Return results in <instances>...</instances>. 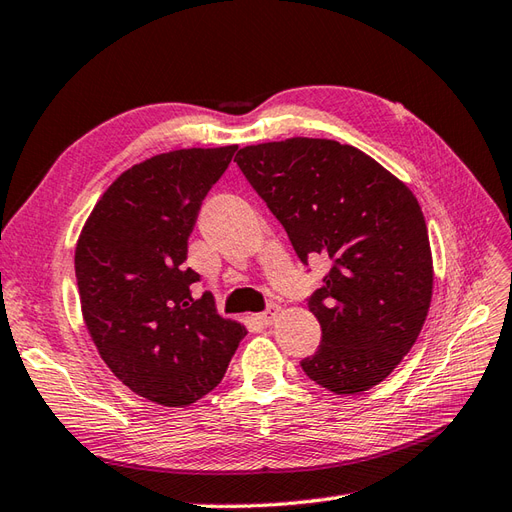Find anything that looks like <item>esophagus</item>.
Segmentation results:
<instances>
[{
	"mask_svg": "<svg viewBox=\"0 0 512 512\" xmlns=\"http://www.w3.org/2000/svg\"><path fill=\"white\" fill-rule=\"evenodd\" d=\"M277 314H279V305L272 303V305H268V310H266L264 314H259V320H261V323H264V325H272V323H275Z\"/></svg>",
	"mask_w": 512,
	"mask_h": 512,
	"instance_id": "1",
	"label": "esophagus"
}]
</instances>
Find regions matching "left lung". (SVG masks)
Instances as JSON below:
<instances>
[{
    "instance_id": "obj_1",
    "label": "left lung",
    "mask_w": 512,
    "mask_h": 512,
    "mask_svg": "<svg viewBox=\"0 0 512 512\" xmlns=\"http://www.w3.org/2000/svg\"><path fill=\"white\" fill-rule=\"evenodd\" d=\"M237 165L307 264L331 268L307 305L323 329L301 362L336 395H358L395 371L417 342L434 266L419 200L362 150L292 137L246 146Z\"/></svg>"
}]
</instances>
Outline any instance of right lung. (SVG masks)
<instances>
[{
  "mask_svg": "<svg viewBox=\"0 0 512 512\" xmlns=\"http://www.w3.org/2000/svg\"><path fill=\"white\" fill-rule=\"evenodd\" d=\"M237 146L183 148L122 172L76 244L80 310L100 358L135 395L183 408L216 388L246 327L222 318L187 240Z\"/></svg>",
  "mask_w": 512,
  "mask_h": 512,
  "instance_id": "right-lung-1",
  "label": "right lung"
}]
</instances>
